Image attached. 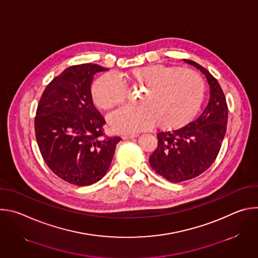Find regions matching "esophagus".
<instances>
[{
	"label": "esophagus",
	"instance_id": "34e87169",
	"mask_svg": "<svg viewBox=\"0 0 258 258\" xmlns=\"http://www.w3.org/2000/svg\"><path fill=\"white\" fill-rule=\"evenodd\" d=\"M137 137V135H135V134H133V135H124L123 137H122V139H124V140H130V139H134V138H136Z\"/></svg>",
	"mask_w": 258,
	"mask_h": 258
}]
</instances>
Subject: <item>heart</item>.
<instances>
[{"label": "heart", "mask_w": 258, "mask_h": 258, "mask_svg": "<svg viewBox=\"0 0 258 258\" xmlns=\"http://www.w3.org/2000/svg\"><path fill=\"white\" fill-rule=\"evenodd\" d=\"M125 82L144 89L140 96L142 107H125L109 117L118 133L141 132L154 123L159 128H178L195 117L204 99L203 79L191 69L161 64L136 67L125 73ZM92 93L95 103L105 110L127 100L125 84L114 75L99 78Z\"/></svg>", "instance_id": "b5f03b06"}]
</instances>
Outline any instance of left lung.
<instances>
[{
    "label": "left lung",
    "mask_w": 258,
    "mask_h": 258,
    "mask_svg": "<svg viewBox=\"0 0 258 258\" xmlns=\"http://www.w3.org/2000/svg\"><path fill=\"white\" fill-rule=\"evenodd\" d=\"M204 73L210 89L209 102L194 121L172 132L157 134L158 146L150 156L151 167L171 182L194 178L215 160L227 131L228 105L211 73L198 63L183 59Z\"/></svg>",
    "instance_id": "1"
}]
</instances>
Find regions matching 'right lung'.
Listing matches in <instances>:
<instances>
[{"mask_svg":"<svg viewBox=\"0 0 258 258\" xmlns=\"http://www.w3.org/2000/svg\"><path fill=\"white\" fill-rule=\"evenodd\" d=\"M106 70L92 63L66 68L46 87L36 109L34 132L43 159L72 185L90 186L100 180L121 140L105 136L106 121L93 104L94 75Z\"/></svg>","mask_w":258,"mask_h":258,"instance_id":"add662e5","label":"right lung"}]
</instances>
